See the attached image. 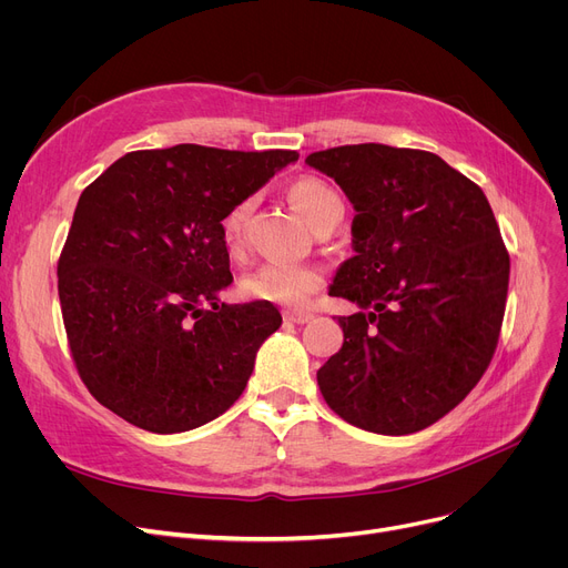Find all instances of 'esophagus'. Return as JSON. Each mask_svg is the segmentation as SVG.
I'll list each match as a JSON object with an SVG mask.
<instances>
[{"label": "esophagus", "mask_w": 568, "mask_h": 568, "mask_svg": "<svg viewBox=\"0 0 568 568\" xmlns=\"http://www.w3.org/2000/svg\"><path fill=\"white\" fill-rule=\"evenodd\" d=\"M315 315L308 311H285V320L294 322V324H308Z\"/></svg>", "instance_id": "obj_1"}]
</instances>
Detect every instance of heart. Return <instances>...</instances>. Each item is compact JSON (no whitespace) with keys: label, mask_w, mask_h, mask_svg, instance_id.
Here are the masks:
<instances>
[{"label":"heart","mask_w":568,"mask_h":568,"mask_svg":"<svg viewBox=\"0 0 568 568\" xmlns=\"http://www.w3.org/2000/svg\"><path fill=\"white\" fill-rule=\"evenodd\" d=\"M290 202L311 227L343 209L341 195L317 176H304L300 182H294L290 186ZM251 209L253 200L239 202L221 221V234L227 251H239V246H242ZM320 285L322 274L315 266L268 262L251 272L239 285V290H242L246 300L272 302L281 306H304L320 290Z\"/></svg>","instance_id":"obj_1"}]
</instances>
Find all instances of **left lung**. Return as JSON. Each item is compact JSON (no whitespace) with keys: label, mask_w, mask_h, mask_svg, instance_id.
Masks as SVG:
<instances>
[{"label":"left lung","mask_w":568,"mask_h":568,"mask_svg":"<svg viewBox=\"0 0 568 568\" xmlns=\"http://www.w3.org/2000/svg\"><path fill=\"white\" fill-rule=\"evenodd\" d=\"M306 163L354 206L352 248L329 294L343 347L317 371L324 400L356 428L419 433L486 373L509 292V253L484 191L437 154L345 144Z\"/></svg>","instance_id":"obj_1"}]
</instances>
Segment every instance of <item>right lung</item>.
I'll list each match as a JSON object with an SVG mask.
<instances>
[{
    "label": "right lung",
    "mask_w": 568,
    "mask_h": 568,
    "mask_svg": "<svg viewBox=\"0 0 568 568\" xmlns=\"http://www.w3.org/2000/svg\"><path fill=\"white\" fill-rule=\"evenodd\" d=\"M300 159L200 144L114 161L75 206L57 264L73 362L101 405L159 435L223 414L283 317L219 304L232 283L221 221Z\"/></svg>",
    "instance_id": "obj_1"
}]
</instances>
